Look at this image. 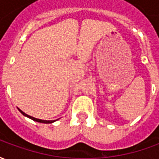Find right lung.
Segmentation results:
<instances>
[{
	"instance_id": "obj_1",
	"label": "right lung",
	"mask_w": 159,
	"mask_h": 159,
	"mask_svg": "<svg viewBox=\"0 0 159 159\" xmlns=\"http://www.w3.org/2000/svg\"><path fill=\"white\" fill-rule=\"evenodd\" d=\"M19 109V108H18ZM19 111L21 112V113L24 115V116H25V117H29V118H30V119H32L33 121H36V122H38V123H54L55 121H57V120H42V119H38V118H36V117H31V116H29V115H27L26 113H25L23 111H21L20 109H19Z\"/></svg>"
}]
</instances>
